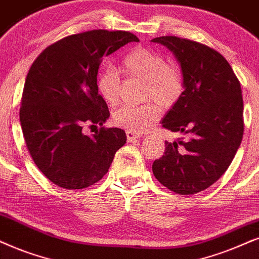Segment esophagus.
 <instances>
[{
    "label": "esophagus",
    "instance_id": "34e87169",
    "mask_svg": "<svg viewBox=\"0 0 259 259\" xmlns=\"http://www.w3.org/2000/svg\"><path fill=\"white\" fill-rule=\"evenodd\" d=\"M141 137H142L141 134L133 133V132H130V130H127L126 132V139H127V141H130V142H133V141H135V140H140Z\"/></svg>",
    "mask_w": 259,
    "mask_h": 259
}]
</instances>
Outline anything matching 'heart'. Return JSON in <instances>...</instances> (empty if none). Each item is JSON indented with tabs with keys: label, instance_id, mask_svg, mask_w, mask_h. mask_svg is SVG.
<instances>
[{
	"label": "heart",
	"instance_id": "obj_1",
	"mask_svg": "<svg viewBox=\"0 0 259 259\" xmlns=\"http://www.w3.org/2000/svg\"><path fill=\"white\" fill-rule=\"evenodd\" d=\"M127 77L142 81L143 100L155 101L137 107L122 106L112 114L117 125L133 133H143L160 117V107L168 109L175 105L183 93L181 71L168 65L159 52L146 48H136L126 54L120 63ZM100 94L111 105L117 104L120 96V80L112 68H105L98 75Z\"/></svg>",
	"mask_w": 259,
	"mask_h": 259
}]
</instances>
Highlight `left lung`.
<instances>
[{
  "instance_id": "obj_1",
  "label": "left lung",
  "mask_w": 259,
  "mask_h": 259,
  "mask_svg": "<svg viewBox=\"0 0 259 259\" xmlns=\"http://www.w3.org/2000/svg\"><path fill=\"white\" fill-rule=\"evenodd\" d=\"M172 52L181 67V98L161 125L184 137L167 142L153 173L179 195L214 184L230 167L243 139V96L233 69L222 55L197 41L173 35L152 39Z\"/></svg>"
}]
</instances>
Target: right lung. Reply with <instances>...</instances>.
Returning a JSON list of instances; mask_svg holds the SVG:
<instances>
[{
	"instance_id": "obj_1",
	"label": "right lung",
	"mask_w": 259,
	"mask_h": 259,
	"mask_svg": "<svg viewBox=\"0 0 259 259\" xmlns=\"http://www.w3.org/2000/svg\"><path fill=\"white\" fill-rule=\"evenodd\" d=\"M130 32L94 29L58 40L39 55L25 81L20 123L37 167L63 189H84L109 171L114 154L126 143L125 132L106 127L110 112L97 76L103 58L127 42ZM84 123L99 125L90 137Z\"/></svg>"
}]
</instances>
